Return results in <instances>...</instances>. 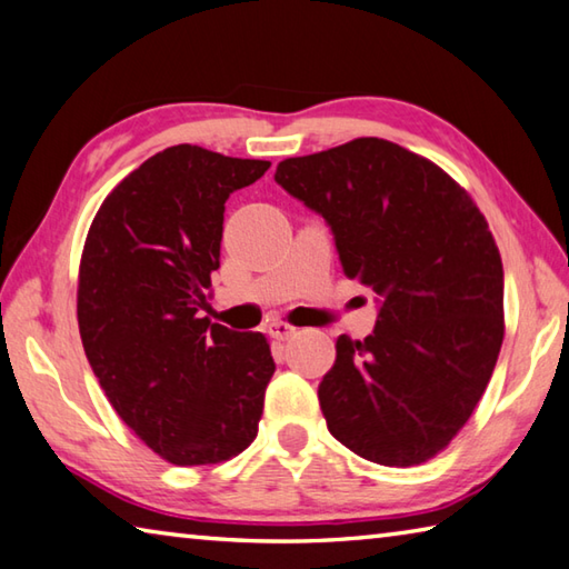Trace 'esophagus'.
I'll return each instance as SVG.
<instances>
[{"mask_svg":"<svg viewBox=\"0 0 569 569\" xmlns=\"http://www.w3.org/2000/svg\"><path fill=\"white\" fill-rule=\"evenodd\" d=\"M266 333L276 340H288L298 333V328L283 323V320H271V323H266Z\"/></svg>","mask_w":569,"mask_h":569,"instance_id":"34e87169","label":"esophagus"}]
</instances>
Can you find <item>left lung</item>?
<instances>
[{
  "label": "left lung",
  "mask_w": 569,
  "mask_h": 569,
  "mask_svg": "<svg viewBox=\"0 0 569 569\" xmlns=\"http://www.w3.org/2000/svg\"><path fill=\"white\" fill-rule=\"evenodd\" d=\"M273 179L323 216L346 276L378 303L373 333L340 336L318 386L330 436L390 468L438 456L502 346V261L488 221L440 167L376 137L286 159Z\"/></svg>",
  "instance_id": "left-lung-1"
}]
</instances>
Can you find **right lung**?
Returning a JSON list of instances; mask_svg holds the SVG:
<instances>
[{
	"label": "right lung",
	"mask_w": 569,
	"mask_h": 569,
	"mask_svg": "<svg viewBox=\"0 0 569 569\" xmlns=\"http://www.w3.org/2000/svg\"><path fill=\"white\" fill-rule=\"evenodd\" d=\"M271 161L191 143L163 149L113 189L91 223L77 316L89 366L119 418L173 465L253 442L276 363L261 333L201 318L223 211Z\"/></svg>",
	"instance_id": "add662e5"
}]
</instances>
